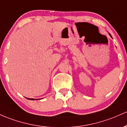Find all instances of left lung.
<instances>
[{"instance_id":"1","label":"left lung","mask_w":127,"mask_h":127,"mask_svg":"<svg viewBox=\"0 0 127 127\" xmlns=\"http://www.w3.org/2000/svg\"><path fill=\"white\" fill-rule=\"evenodd\" d=\"M109 35H110V37H111V38H112V37H111V34H110V33H109Z\"/></svg>"}]
</instances>
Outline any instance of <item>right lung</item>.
Masks as SVG:
<instances>
[{
    "label": "right lung",
    "instance_id": "add662e5",
    "mask_svg": "<svg viewBox=\"0 0 127 127\" xmlns=\"http://www.w3.org/2000/svg\"><path fill=\"white\" fill-rule=\"evenodd\" d=\"M27 98V97H26ZM28 99H30V100H38V99H35L33 98H27Z\"/></svg>",
    "mask_w": 127,
    "mask_h": 127
}]
</instances>
